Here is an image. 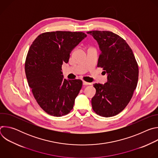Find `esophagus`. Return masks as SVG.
<instances>
[{
	"instance_id": "1",
	"label": "esophagus",
	"mask_w": 158,
	"mask_h": 158,
	"mask_svg": "<svg viewBox=\"0 0 158 158\" xmlns=\"http://www.w3.org/2000/svg\"><path fill=\"white\" fill-rule=\"evenodd\" d=\"M83 85H91V84L89 83V82H85V81H83Z\"/></svg>"
}]
</instances>
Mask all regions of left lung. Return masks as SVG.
Returning a JSON list of instances; mask_svg holds the SVG:
<instances>
[{
    "label": "left lung",
    "mask_w": 158,
    "mask_h": 158,
    "mask_svg": "<svg viewBox=\"0 0 158 158\" xmlns=\"http://www.w3.org/2000/svg\"><path fill=\"white\" fill-rule=\"evenodd\" d=\"M87 33L98 42L101 51L98 67L107 74L106 83L94 84L96 93L91 100L93 109L102 117L116 116L127 106L136 88L138 63L132 49L119 35L105 31Z\"/></svg>",
    "instance_id": "left-lung-1"
}]
</instances>
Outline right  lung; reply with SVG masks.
Wrapping results in <instances>:
<instances>
[{
    "label": "right lung",
    "instance_id": "right-lung-1",
    "mask_svg": "<svg viewBox=\"0 0 158 158\" xmlns=\"http://www.w3.org/2000/svg\"><path fill=\"white\" fill-rule=\"evenodd\" d=\"M86 36L82 32H44L30 47L25 62L28 84L38 104L51 116L66 115L73 108L82 81L64 79L62 65Z\"/></svg>",
    "mask_w": 158,
    "mask_h": 158
}]
</instances>
